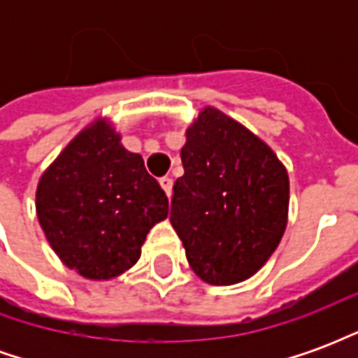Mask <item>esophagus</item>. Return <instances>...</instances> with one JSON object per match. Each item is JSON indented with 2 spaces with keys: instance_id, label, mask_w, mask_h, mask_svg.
<instances>
[{
  "instance_id": "obj_1",
  "label": "esophagus",
  "mask_w": 358,
  "mask_h": 358,
  "mask_svg": "<svg viewBox=\"0 0 358 358\" xmlns=\"http://www.w3.org/2000/svg\"><path fill=\"white\" fill-rule=\"evenodd\" d=\"M159 184H161V187L164 189V194L171 197V195H172V184H174L171 176H163V178L159 180Z\"/></svg>"
}]
</instances>
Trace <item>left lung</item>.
Returning a JSON list of instances; mask_svg holds the SVG:
<instances>
[{"label": "left lung", "mask_w": 358, "mask_h": 358, "mask_svg": "<svg viewBox=\"0 0 358 358\" xmlns=\"http://www.w3.org/2000/svg\"><path fill=\"white\" fill-rule=\"evenodd\" d=\"M171 224L203 282L232 285L263 268L287 226L289 176L249 128L207 105L187 126Z\"/></svg>", "instance_id": "1"}]
</instances>
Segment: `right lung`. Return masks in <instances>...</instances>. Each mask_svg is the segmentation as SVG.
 Here are the masks:
<instances>
[{
  "instance_id": "obj_1",
  "label": "right lung",
  "mask_w": 358,
  "mask_h": 358,
  "mask_svg": "<svg viewBox=\"0 0 358 358\" xmlns=\"http://www.w3.org/2000/svg\"><path fill=\"white\" fill-rule=\"evenodd\" d=\"M36 215L61 263L88 280H113L138 263L149 230L169 217V199L101 117L40 176Z\"/></svg>"
}]
</instances>
